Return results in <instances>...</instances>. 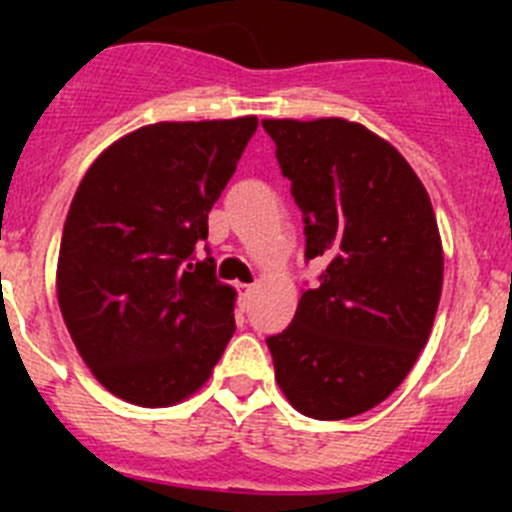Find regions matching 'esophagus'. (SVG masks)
<instances>
[{
    "mask_svg": "<svg viewBox=\"0 0 512 512\" xmlns=\"http://www.w3.org/2000/svg\"><path fill=\"white\" fill-rule=\"evenodd\" d=\"M251 295H253V284H238V297L243 300V305L251 300Z\"/></svg>",
    "mask_w": 512,
    "mask_h": 512,
    "instance_id": "obj_1",
    "label": "esophagus"
}]
</instances>
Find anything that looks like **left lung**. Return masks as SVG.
<instances>
[{
	"label": "left lung",
	"instance_id": "8db88e82",
	"mask_svg": "<svg viewBox=\"0 0 512 512\" xmlns=\"http://www.w3.org/2000/svg\"><path fill=\"white\" fill-rule=\"evenodd\" d=\"M305 223L315 289L266 338L287 400L307 418L343 420L400 387L431 336L443 251L428 192L379 135L341 117L264 120Z\"/></svg>",
	"mask_w": 512,
	"mask_h": 512
}]
</instances>
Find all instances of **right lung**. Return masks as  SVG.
Listing matches in <instances>:
<instances>
[{
	"mask_svg": "<svg viewBox=\"0 0 512 512\" xmlns=\"http://www.w3.org/2000/svg\"><path fill=\"white\" fill-rule=\"evenodd\" d=\"M256 117L158 122L92 164L58 253V305L81 359L122 400L164 408L200 390L235 333L207 215Z\"/></svg>",
	"mask_w": 512,
	"mask_h": 512,
	"instance_id": "obj_1",
	"label": "right lung"
}]
</instances>
